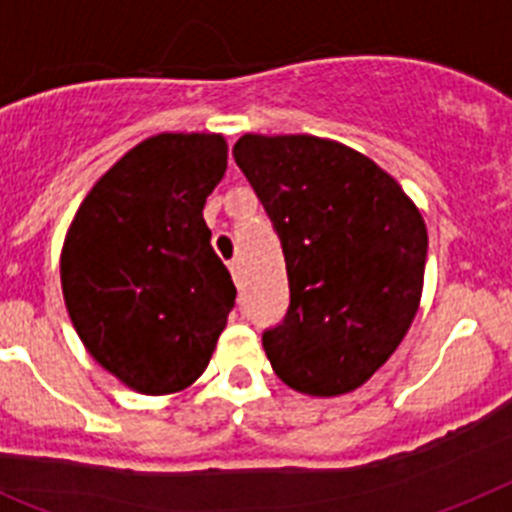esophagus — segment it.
<instances>
[{
	"mask_svg": "<svg viewBox=\"0 0 512 512\" xmlns=\"http://www.w3.org/2000/svg\"><path fill=\"white\" fill-rule=\"evenodd\" d=\"M230 274L232 280H235V285L243 287V264H240V261H230Z\"/></svg>",
	"mask_w": 512,
	"mask_h": 512,
	"instance_id": "34e87169",
	"label": "esophagus"
}]
</instances>
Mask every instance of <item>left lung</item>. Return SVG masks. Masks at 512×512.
I'll return each mask as SVG.
<instances>
[{"label": "left lung", "instance_id": "1", "mask_svg": "<svg viewBox=\"0 0 512 512\" xmlns=\"http://www.w3.org/2000/svg\"><path fill=\"white\" fill-rule=\"evenodd\" d=\"M235 162L282 243L290 306L261 335L274 374L335 398L398 350L421 301L426 225L395 177L316 135H243Z\"/></svg>", "mask_w": 512, "mask_h": 512}]
</instances>
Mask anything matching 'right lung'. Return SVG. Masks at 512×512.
<instances>
[{
	"label": "right lung",
	"mask_w": 512,
	"mask_h": 512,
	"mask_svg": "<svg viewBox=\"0 0 512 512\" xmlns=\"http://www.w3.org/2000/svg\"><path fill=\"white\" fill-rule=\"evenodd\" d=\"M225 170L222 135L146 138L101 175L67 230V314L130 390H185L217 348L238 290L211 248L204 204Z\"/></svg>",
	"instance_id": "obj_1"
}]
</instances>
